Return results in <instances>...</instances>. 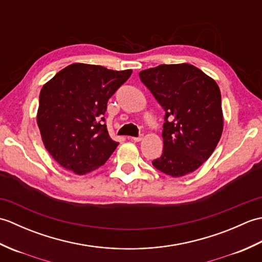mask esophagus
I'll use <instances>...</instances> for the list:
<instances>
[{
  "mask_svg": "<svg viewBox=\"0 0 262 262\" xmlns=\"http://www.w3.org/2000/svg\"><path fill=\"white\" fill-rule=\"evenodd\" d=\"M130 138H132V140L134 141V142H141V141L143 140V136L141 135V136H138V137H130Z\"/></svg>",
  "mask_w": 262,
  "mask_h": 262,
  "instance_id": "1",
  "label": "esophagus"
}]
</instances>
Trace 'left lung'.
<instances>
[{"label":"left lung","mask_w":262,"mask_h":262,"mask_svg":"<svg viewBox=\"0 0 262 262\" xmlns=\"http://www.w3.org/2000/svg\"><path fill=\"white\" fill-rule=\"evenodd\" d=\"M140 79L165 111L163 153L152 164L173 178L191 173L209 159L223 133L219 85L188 63L144 70Z\"/></svg>","instance_id":"1"}]
</instances>
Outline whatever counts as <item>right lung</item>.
I'll list each match as a JSON object with an SVG mask.
<instances>
[{
  "mask_svg": "<svg viewBox=\"0 0 262 262\" xmlns=\"http://www.w3.org/2000/svg\"><path fill=\"white\" fill-rule=\"evenodd\" d=\"M132 70L74 63L43 84L37 124L48 153L64 169L83 176L97 170L114 153L103 115L109 98L129 79Z\"/></svg>",
  "mask_w": 262,
  "mask_h": 262,
  "instance_id": "obj_1",
  "label": "right lung"
}]
</instances>
